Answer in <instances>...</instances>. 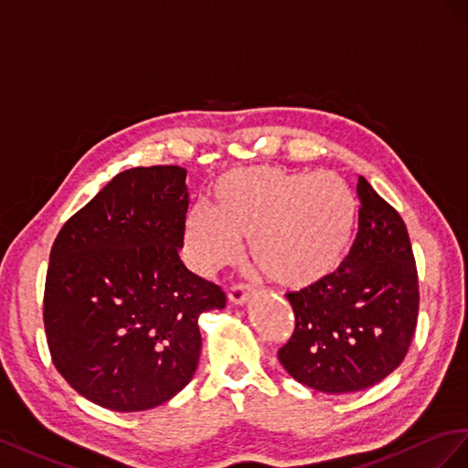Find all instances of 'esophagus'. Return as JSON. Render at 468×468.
Wrapping results in <instances>:
<instances>
[{
	"label": "esophagus",
	"mask_w": 468,
	"mask_h": 468,
	"mask_svg": "<svg viewBox=\"0 0 468 468\" xmlns=\"http://www.w3.org/2000/svg\"><path fill=\"white\" fill-rule=\"evenodd\" d=\"M227 296H229L231 303L245 305L250 300V296H252V290L249 286H245V284H235V286L229 288V293H227Z\"/></svg>",
	"instance_id": "obj_1"
}]
</instances>
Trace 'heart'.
<instances>
[{
    "label": "heart",
    "instance_id": "1",
    "mask_svg": "<svg viewBox=\"0 0 468 468\" xmlns=\"http://www.w3.org/2000/svg\"><path fill=\"white\" fill-rule=\"evenodd\" d=\"M213 197L216 207L196 204L184 225L186 259L202 276L241 261L243 237L272 282L303 290L335 274L351 249L356 199L335 172L239 168L216 182Z\"/></svg>",
    "mask_w": 468,
    "mask_h": 468
}]
</instances>
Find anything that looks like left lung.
<instances>
[{
	"mask_svg": "<svg viewBox=\"0 0 468 468\" xmlns=\"http://www.w3.org/2000/svg\"><path fill=\"white\" fill-rule=\"evenodd\" d=\"M358 231L341 269L286 293L296 329L278 360L324 394L370 388L402 363L418 322V271L399 213L358 176Z\"/></svg>",
	"mask_w": 468,
	"mask_h": 468,
	"instance_id": "1",
	"label": "left lung"
}]
</instances>
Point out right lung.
<instances>
[{
	"mask_svg": "<svg viewBox=\"0 0 468 468\" xmlns=\"http://www.w3.org/2000/svg\"><path fill=\"white\" fill-rule=\"evenodd\" d=\"M186 170L117 175L64 223L50 249L45 331L72 388L113 411L151 410L194 377L204 312L225 308L219 286L180 261Z\"/></svg>",
	"mask_w": 468,
	"mask_h": 468,
	"instance_id": "add662e5",
	"label": "right lung"
}]
</instances>
